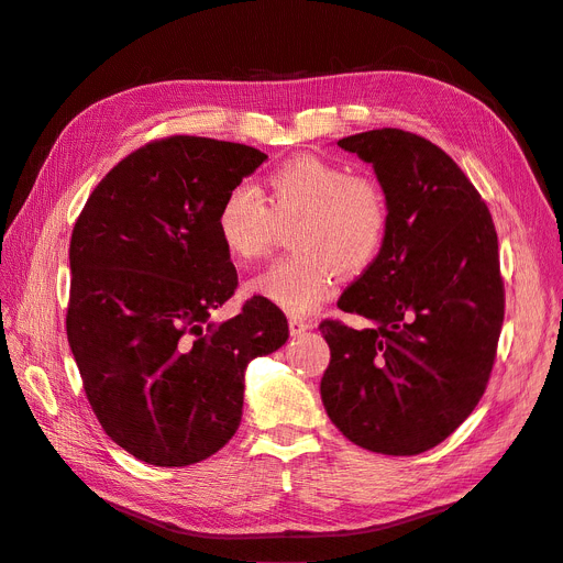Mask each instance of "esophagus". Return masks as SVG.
<instances>
[{"label":"esophagus","mask_w":563,"mask_h":563,"mask_svg":"<svg viewBox=\"0 0 563 563\" xmlns=\"http://www.w3.org/2000/svg\"><path fill=\"white\" fill-rule=\"evenodd\" d=\"M288 329H291V335H302L305 331L312 329V323L302 317H291L288 319Z\"/></svg>","instance_id":"1"}]
</instances>
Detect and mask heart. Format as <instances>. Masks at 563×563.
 Returning a JSON list of instances; mask_svg holds the SVG:
<instances>
[{"mask_svg": "<svg viewBox=\"0 0 563 563\" xmlns=\"http://www.w3.org/2000/svg\"><path fill=\"white\" fill-rule=\"evenodd\" d=\"M296 220L294 255L249 284L288 314H310L327 300L340 272L362 275L387 242L389 199L383 185L321 157L288 159L263 180L261 195L236 183L213 218L216 236L234 263H255L275 244L277 223Z\"/></svg>", "mask_w": 563, "mask_h": 563, "instance_id": "heart-1", "label": "heart"}]
</instances>
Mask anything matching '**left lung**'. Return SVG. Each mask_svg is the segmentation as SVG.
Instances as JSON below:
<instances>
[{
    "label": "left lung",
    "mask_w": 563,
    "mask_h": 563,
    "mask_svg": "<svg viewBox=\"0 0 563 563\" xmlns=\"http://www.w3.org/2000/svg\"><path fill=\"white\" fill-rule=\"evenodd\" d=\"M389 199L387 242L338 308L371 329L321 321L331 347L321 401L352 444L418 455L479 404L505 317L498 234L482 195L434 143L401 129L338 141Z\"/></svg>",
    "instance_id": "left-lung-1"
}]
</instances>
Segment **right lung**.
Returning <instances> with one entry per match:
<instances>
[{
	"label": "right lung",
	"mask_w": 563,
	"mask_h": 563,
	"mask_svg": "<svg viewBox=\"0 0 563 563\" xmlns=\"http://www.w3.org/2000/svg\"><path fill=\"white\" fill-rule=\"evenodd\" d=\"M265 152L172 135L131 152L96 185L70 242L67 343L98 422L143 463L185 467L242 422L244 371L288 340L284 312L236 288L216 236L218 203Z\"/></svg>",
	"instance_id": "1"
}]
</instances>
